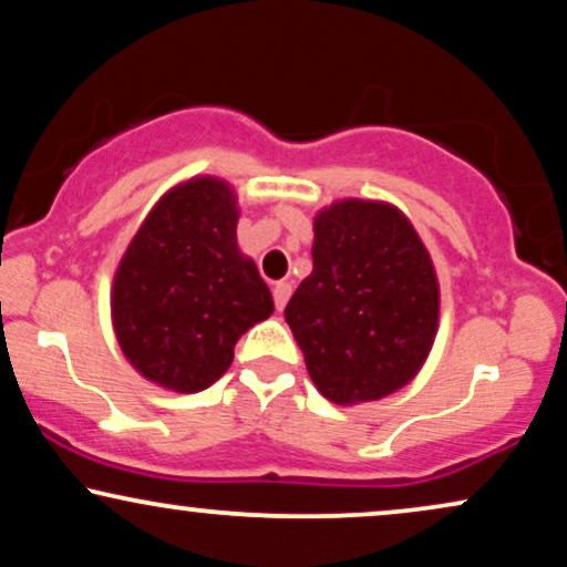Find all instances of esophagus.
<instances>
[{
    "label": "esophagus",
    "mask_w": 567,
    "mask_h": 567,
    "mask_svg": "<svg viewBox=\"0 0 567 567\" xmlns=\"http://www.w3.org/2000/svg\"><path fill=\"white\" fill-rule=\"evenodd\" d=\"M271 292H275V308L277 311H282L285 306H288V300H290V292H292V288L288 282H277L275 288H271Z\"/></svg>",
    "instance_id": "1"
}]
</instances>
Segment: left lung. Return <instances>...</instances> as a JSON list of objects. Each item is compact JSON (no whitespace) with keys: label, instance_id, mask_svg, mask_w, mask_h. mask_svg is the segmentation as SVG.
Listing matches in <instances>:
<instances>
[{"label":"left lung","instance_id":"1","mask_svg":"<svg viewBox=\"0 0 567 567\" xmlns=\"http://www.w3.org/2000/svg\"><path fill=\"white\" fill-rule=\"evenodd\" d=\"M311 256L285 321L317 390L353 405L411 382L432 350L440 285L405 214L382 200H337L313 219Z\"/></svg>","mask_w":567,"mask_h":567}]
</instances>
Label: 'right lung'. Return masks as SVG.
Listing matches in <instances>:
<instances>
[{"label":"right lung","instance_id":"obj_1","mask_svg":"<svg viewBox=\"0 0 567 567\" xmlns=\"http://www.w3.org/2000/svg\"><path fill=\"white\" fill-rule=\"evenodd\" d=\"M235 193L193 177L164 193L127 246L112 321L135 371L175 392H200L230 369L235 342L275 311L256 264L238 250Z\"/></svg>","mask_w":567,"mask_h":567}]
</instances>
